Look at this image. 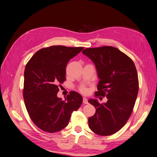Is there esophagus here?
Segmentation results:
<instances>
[{
    "mask_svg": "<svg viewBox=\"0 0 157 157\" xmlns=\"http://www.w3.org/2000/svg\"><path fill=\"white\" fill-rule=\"evenodd\" d=\"M83 103L84 104H87V103H88L87 99L86 98H83Z\"/></svg>",
    "mask_w": 157,
    "mask_h": 157,
    "instance_id": "1",
    "label": "esophagus"
}]
</instances>
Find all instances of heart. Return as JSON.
<instances>
[{
  "mask_svg": "<svg viewBox=\"0 0 157 157\" xmlns=\"http://www.w3.org/2000/svg\"><path fill=\"white\" fill-rule=\"evenodd\" d=\"M79 91L82 92V94H87L88 92V89L87 88V87H86L85 86H82L79 87Z\"/></svg>",
  "mask_w": 157,
  "mask_h": 157,
  "instance_id": "obj_1",
  "label": "heart"
}]
</instances>
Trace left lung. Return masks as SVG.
Segmentation results:
<instances>
[{
	"label": "left lung",
	"instance_id": "1",
	"mask_svg": "<svg viewBox=\"0 0 157 157\" xmlns=\"http://www.w3.org/2000/svg\"><path fill=\"white\" fill-rule=\"evenodd\" d=\"M82 53L95 64L99 82L95 96H106L99 103L90 99L95 113L88 119L90 129L101 136L113 135L121 128L132 113L139 91L137 71L134 62L113 46L86 48Z\"/></svg>",
	"mask_w": 157,
	"mask_h": 157
}]
</instances>
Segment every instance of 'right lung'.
I'll list each match as a JSON object with an SVG mask.
<instances>
[{"instance_id":"obj_1","label":"right lung","mask_w":157,"mask_h":157,"mask_svg":"<svg viewBox=\"0 0 157 157\" xmlns=\"http://www.w3.org/2000/svg\"><path fill=\"white\" fill-rule=\"evenodd\" d=\"M83 47L52 46L40 49L27 63L23 98L30 119L40 129L56 132L65 128L82 96L70 91L65 100L58 98L59 85L66 80V67Z\"/></svg>"}]
</instances>
